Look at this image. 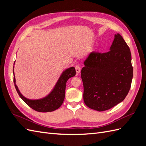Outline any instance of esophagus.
I'll return each instance as SVG.
<instances>
[{"label":"esophagus","mask_w":146,"mask_h":146,"mask_svg":"<svg viewBox=\"0 0 146 146\" xmlns=\"http://www.w3.org/2000/svg\"><path fill=\"white\" fill-rule=\"evenodd\" d=\"M80 67L79 66H76V73L77 74H79L80 72Z\"/></svg>","instance_id":"1"}]
</instances>
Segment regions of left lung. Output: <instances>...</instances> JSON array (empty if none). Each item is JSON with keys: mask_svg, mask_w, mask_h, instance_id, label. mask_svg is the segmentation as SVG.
<instances>
[{"mask_svg": "<svg viewBox=\"0 0 146 146\" xmlns=\"http://www.w3.org/2000/svg\"><path fill=\"white\" fill-rule=\"evenodd\" d=\"M83 64L81 77L87 107L103 111L124 100L131 87L133 67L130 48L121 35H114L110 51L92 52Z\"/></svg>", "mask_w": 146, "mask_h": 146, "instance_id": "8db88e82", "label": "left lung"}]
</instances>
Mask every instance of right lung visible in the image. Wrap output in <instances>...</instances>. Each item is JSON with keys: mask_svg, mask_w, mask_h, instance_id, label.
Listing matches in <instances>:
<instances>
[{"mask_svg": "<svg viewBox=\"0 0 146 146\" xmlns=\"http://www.w3.org/2000/svg\"><path fill=\"white\" fill-rule=\"evenodd\" d=\"M15 65V63H14ZM14 68V67H13ZM76 69L74 67H70L65 69L59 77L58 81L56 83L54 88L49 94L44 98L39 99H29L26 98L21 93L18 87L16 84V78L13 69V75H14V83L16 90L20 98L23 99L24 102L28 105L35 111L39 112H51L59 108L62 105L64 97L66 82L68 79L76 76Z\"/></svg>", "mask_w": 146, "mask_h": 146, "instance_id": "right-lung-1", "label": "right lung"}]
</instances>
